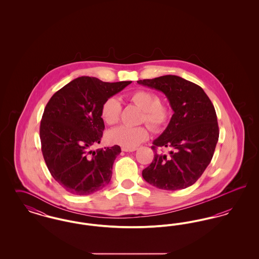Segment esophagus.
Listing matches in <instances>:
<instances>
[{"label": "esophagus", "mask_w": 259, "mask_h": 259, "mask_svg": "<svg viewBox=\"0 0 259 259\" xmlns=\"http://www.w3.org/2000/svg\"><path fill=\"white\" fill-rule=\"evenodd\" d=\"M121 149L125 151V152H133V151L137 150L136 148H122Z\"/></svg>", "instance_id": "34e87169"}]
</instances>
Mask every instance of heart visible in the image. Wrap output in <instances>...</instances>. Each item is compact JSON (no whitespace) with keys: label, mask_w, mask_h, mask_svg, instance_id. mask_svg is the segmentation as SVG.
Segmentation results:
<instances>
[{"label":"heart","mask_w":259,"mask_h":259,"mask_svg":"<svg viewBox=\"0 0 259 259\" xmlns=\"http://www.w3.org/2000/svg\"><path fill=\"white\" fill-rule=\"evenodd\" d=\"M129 100L139 107L143 112L142 120L148 124L152 130H160L170 118V109L167 105L159 102L158 96L148 90H136L129 95ZM120 102L116 98L107 99L102 105L101 115L103 120L109 125L115 124L119 119ZM147 127L118 126L111 130L107 138L112 145L123 148H136L148 138Z\"/></svg>","instance_id":"b5f03b06"}]
</instances>
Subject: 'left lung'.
Wrapping results in <instances>:
<instances>
[{
	"label": "left lung",
	"instance_id": "obj_1",
	"mask_svg": "<svg viewBox=\"0 0 259 259\" xmlns=\"http://www.w3.org/2000/svg\"><path fill=\"white\" fill-rule=\"evenodd\" d=\"M137 82L164 93L174 111L167 128L152 143L155 155L143 170V178L165 190L184 189L195 184L208 167L219 141L213 105L201 87L178 75ZM157 147L171 150L165 155L157 152Z\"/></svg>",
	"mask_w": 259,
	"mask_h": 259
}]
</instances>
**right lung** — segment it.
<instances>
[{"instance_id":"obj_1","label":"right lung","mask_w":259,"mask_h":259,"mask_svg":"<svg viewBox=\"0 0 259 259\" xmlns=\"http://www.w3.org/2000/svg\"><path fill=\"white\" fill-rule=\"evenodd\" d=\"M132 81L80 76L50 98L40 121L41 151L53 179L74 195L92 194L111 182L119 146L89 150L105 129L102 105Z\"/></svg>"}]
</instances>
